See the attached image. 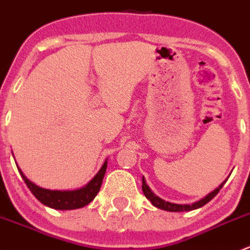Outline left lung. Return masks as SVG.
Listing matches in <instances>:
<instances>
[{"label": "left lung", "instance_id": "8db88e82", "mask_svg": "<svg viewBox=\"0 0 250 250\" xmlns=\"http://www.w3.org/2000/svg\"><path fill=\"white\" fill-rule=\"evenodd\" d=\"M141 181H143L144 195H145V197L147 198V200L150 201V202L152 203L155 207H157V208L162 209V210H167V211H190V210H193V209L201 208V207H203L204 204L208 203L209 201L213 200V198L218 195L219 191L221 190V188L224 186V184L228 181V179H226V180H224L223 183H221L220 185L215 188V190L211 191L210 193H208L206 197H203L202 200L197 201V202H195L192 204H176V203H172V202H168V201L162 200V198H160L158 196H156L155 193L151 191V188L147 186V184H146V180L144 176H143V180Z\"/></svg>", "mask_w": 250, "mask_h": 250}]
</instances>
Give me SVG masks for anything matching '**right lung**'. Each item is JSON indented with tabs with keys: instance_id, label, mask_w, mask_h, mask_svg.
<instances>
[{
	"instance_id": "1",
	"label": "right lung",
	"mask_w": 250,
	"mask_h": 250,
	"mask_svg": "<svg viewBox=\"0 0 250 250\" xmlns=\"http://www.w3.org/2000/svg\"><path fill=\"white\" fill-rule=\"evenodd\" d=\"M18 167V166H17ZM107 168V160H105L104 165L102 166L100 170L95 174L94 178L84 185L83 188H76V190H48V188H43L37 186L36 184L32 183L31 180L24 175L19 167L20 175H21L22 180L25 181L27 188L32 192V195L37 198L42 204L49 207V208L58 209V210H71V209H78L82 207L87 206L92 202L98 195L102 186L103 179H104L105 172Z\"/></svg>"
}]
</instances>
